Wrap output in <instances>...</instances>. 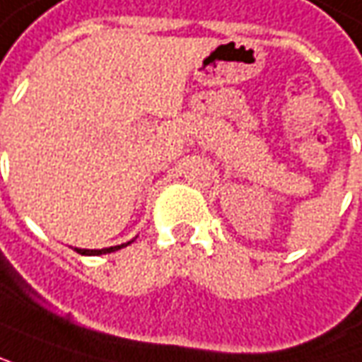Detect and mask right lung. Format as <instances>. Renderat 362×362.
I'll return each instance as SVG.
<instances>
[{
	"label": "right lung",
	"mask_w": 362,
	"mask_h": 362,
	"mask_svg": "<svg viewBox=\"0 0 362 362\" xmlns=\"http://www.w3.org/2000/svg\"><path fill=\"white\" fill-rule=\"evenodd\" d=\"M130 242L127 243H120V245H112V247H103V250H78L75 247V252L81 253V255H103V253H110V252H117L120 247H127Z\"/></svg>",
	"instance_id": "add662e5"
}]
</instances>
